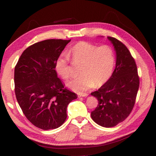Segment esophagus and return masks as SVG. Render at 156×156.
<instances>
[{
  "instance_id": "34e87169",
  "label": "esophagus",
  "mask_w": 156,
  "mask_h": 156,
  "mask_svg": "<svg viewBox=\"0 0 156 156\" xmlns=\"http://www.w3.org/2000/svg\"><path fill=\"white\" fill-rule=\"evenodd\" d=\"M87 96H88L87 94L84 93V94H79L78 96L79 98H80V97H87Z\"/></svg>"
}]
</instances>
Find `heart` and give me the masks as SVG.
I'll use <instances>...</instances> for the list:
<instances>
[{
	"label": "heart",
	"instance_id": "b5f03b06",
	"mask_svg": "<svg viewBox=\"0 0 156 156\" xmlns=\"http://www.w3.org/2000/svg\"><path fill=\"white\" fill-rule=\"evenodd\" d=\"M68 56L75 65H82L80 76L73 79L67 86L77 93H83L94 86H101L112 75L115 65L114 51L108 44L98 47L87 42H80L70 49ZM55 69L61 77L67 80L71 76L70 61L62 55L55 62Z\"/></svg>",
	"mask_w": 156,
	"mask_h": 156
}]
</instances>
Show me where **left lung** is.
I'll return each mask as SVG.
<instances>
[{"mask_svg":"<svg viewBox=\"0 0 156 156\" xmlns=\"http://www.w3.org/2000/svg\"><path fill=\"white\" fill-rule=\"evenodd\" d=\"M116 53L115 68L112 76L98 90L91 94L98 105L91 116L104 127H113L125 120L136 102L140 79L135 60L125 44L108 36Z\"/></svg>","mask_w":156,"mask_h":156,"instance_id":"8db88e82","label":"left lung"}]
</instances>
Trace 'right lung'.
Masks as SVG:
<instances>
[{"label": "right lung", "instance_id": "add662e5", "mask_svg": "<svg viewBox=\"0 0 156 156\" xmlns=\"http://www.w3.org/2000/svg\"><path fill=\"white\" fill-rule=\"evenodd\" d=\"M71 40L49 39L27 47L14 69L15 94L25 117L43 130L56 129L67 118V107L78 98L65 87L55 62Z\"/></svg>", "mask_w": 156, "mask_h": 156}]
</instances>
